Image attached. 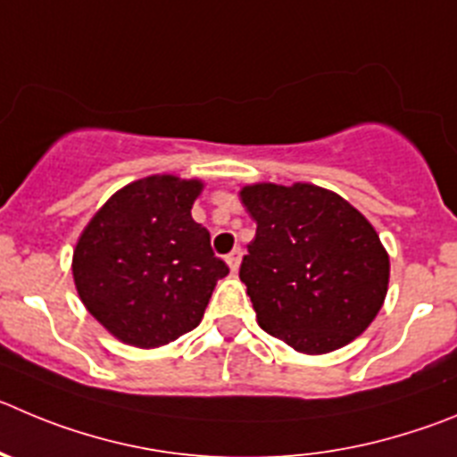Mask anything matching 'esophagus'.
I'll list each match as a JSON object with an SVG mask.
<instances>
[{
  "mask_svg": "<svg viewBox=\"0 0 457 457\" xmlns=\"http://www.w3.org/2000/svg\"><path fill=\"white\" fill-rule=\"evenodd\" d=\"M240 261H242V249H240V246H237V249H233L231 253H228V256H226V265L231 267L233 274H236L237 267H240Z\"/></svg>",
  "mask_w": 457,
  "mask_h": 457,
  "instance_id": "1",
  "label": "esophagus"
}]
</instances>
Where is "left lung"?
<instances>
[{"label": "left lung", "mask_w": 457, "mask_h": 457, "mask_svg": "<svg viewBox=\"0 0 457 457\" xmlns=\"http://www.w3.org/2000/svg\"><path fill=\"white\" fill-rule=\"evenodd\" d=\"M240 199L258 224L240 265L258 326L308 355L365 333L390 283V256L370 220L312 183H253Z\"/></svg>", "instance_id": "1"}]
</instances>
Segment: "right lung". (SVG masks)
<instances>
[{"instance_id": "1", "label": "right lung", "mask_w": 457, "mask_h": 457, "mask_svg": "<svg viewBox=\"0 0 457 457\" xmlns=\"http://www.w3.org/2000/svg\"><path fill=\"white\" fill-rule=\"evenodd\" d=\"M199 179H137L95 212L79 236L72 276L95 320L124 345L156 349L196 328L228 274L211 233L192 220Z\"/></svg>"}]
</instances>
